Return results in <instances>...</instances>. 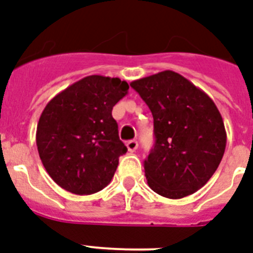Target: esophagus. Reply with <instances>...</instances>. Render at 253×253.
I'll return each mask as SVG.
<instances>
[{
	"label": "esophagus",
	"instance_id": "1",
	"mask_svg": "<svg viewBox=\"0 0 253 253\" xmlns=\"http://www.w3.org/2000/svg\"><path fill=\"white\" fill-rule=\"evenodd\" d=\"M137 141L136 140H128L126 143V147L128 149V152H135L137 149Z\"/></svg>",
	"mask_w": 253,
	"mask_h": 253
}]
</instances>
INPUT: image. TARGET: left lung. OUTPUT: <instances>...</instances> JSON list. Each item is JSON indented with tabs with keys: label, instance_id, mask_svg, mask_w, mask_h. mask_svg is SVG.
<instances>
[{
	"label": "left lung",
	"instance_id": "8db88e82",
	"mask_svg": "<svg viewBox=\"0 0 253 253\" xmlns=\"http://www.w3.org/2000/svg\"><path fill=\"white\" fill-rule=\"evenodd\" d=\"M131 87L151 109L155 147L144 161L148 186L182 199L208 182L226 148L218 109L204 91L171 70L133 80Z\"/></svg>",
	"mask_w": 253,
	"mask_h": 253
}]
</instances>
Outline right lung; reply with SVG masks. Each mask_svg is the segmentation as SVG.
Here are the masks:
<instances>
[{
    "label": "right lung",
    "mask_w": 253,
    "mask_h": 253,
    "mask_svg": "<svg viewBox=\"0 0 253 253\" xmlns=\"http://www.w3.org/2000/svg\"><path fill=\"white\" fill-rule=\"evenodd\" d=\"M128 88L120 78L89 75L46 104L36 145L45 170L63 190L91 195L110 183L127 152L112 110Z\"/></svg>",
    "instance_id": "1"
}]
</instances>
